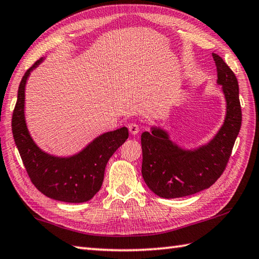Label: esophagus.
Segmentation results:
<instances>
[{"instance_id": "1", "label": "esophagus", "mask_w": 259, "mask_h": 259, "mask_svg": "<svg viewBox=\"0 0 259 259\" xmlns=\"http://www.w3.org/2000/svg\"><path fill=\"white\" fill-rule=\"evenodd\" d=\"M128 128H129L130 133L133 135H137V134H139V131H140V128H139V125L137 123H130L128 125Z\"/></svg>"}]
</instances>
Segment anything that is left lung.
I'll return each mask as SVG.
<instances>
[{
	"label": "left lung",
	"instance_id": "obj_1",
	"mask_svg": "<svg viewBox=\"0 0 259 259\" xmlns=\"http://www.w3.org/2000/svg\"><path fill=\"white\" fill-rule=\"evenodd\" d=\"M218 83L222 86L227 114L219 133L196 149L179 147L165 130L152 126L142 135V175L146 185L162 198H179L207 189L222 176L241 128V106L236 74L213 53Z\"/></svg>",
	"mask_w": 259,
	"mask_h": 259
}]
</instances>
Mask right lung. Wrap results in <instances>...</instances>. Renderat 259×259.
Segmentation results:
<instances>
[{"label": "right lung", "mask_w": 259, "mask_h": 259, "mask_svg": "<svg viewBox=\"0 0 259 259\" xmlns=\"http://www.w3.org/2000/svg\"><path fill=\"white\" fill-rule=\"evenodd\" d=\"M43 59L27 70L19 84L12 115V134L23 165L31 182L41 194L65 203H84L100 191L106 164L115 150L128 139L122 126L93 140L81 152L70 157H58L41 150L32 140L25 120V87L30 72Z\"/></svg>", "instance_id": "obj_1"}]
</instances>
